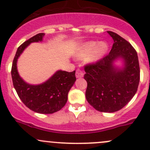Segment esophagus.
I'll list each match as a JSON object with an SVG mask.
<instances>
[{"label": "esophagus", "mask_w": 150, "mask_h": 150, "mask_svg": "<svg viewBox=\"0 0 150 150\" xmlns=\"http://www.w3.org/2000/svg\"><path fill=\"white\" fill-rule=\"evenodd\" d=\"M75 75H76V78H81L83 77V72L81 70V69H78L76 70V73H75Z\"/></svg>", "instance_id": "1"}]
</instances>
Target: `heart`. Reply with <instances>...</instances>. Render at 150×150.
<instances>
[{
    "instance_id": "obj_1",
    "label": "heart",
    "mask_w": 150,
    "mask_h": 150,
    "mask_svg": "<svg viewBox=\"0 0 150 150\" xmlns=\"http://www.w3.org/2000/svg\"><path fill=\"white\" fill-rule=\"evenodd\" d=\"M109 46L107 42L88 41L81 45L75 52L78 59L86 57V62L88 64H96L99 62L108 51Z\"/></svg>"
}]
</instances>
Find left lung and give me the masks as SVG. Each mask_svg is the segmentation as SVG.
Masks as SVG:
<instances>
[{"instance_id":"obj_1","label":"left lung","mask_w":150,"mask_h":150,"mask_svg":"<svg viewBox=\"0 0 150 150\" xmlns=\"http://www.w3.org/2000/svg\"><path fill=\"white\" fill-rule=\"evenodd\" d=\"M107 33L114 41L110 54L99 62L85 67L86 97L98 111L115 112L125 107L137 93L140 69L133 46L117 33ZM118 61L121 66L115 64Z\"/></svg>"}]
</instances>
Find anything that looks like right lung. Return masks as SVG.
<instances>
[{
  "label": "right lung",
  "instance_id": "right-lung-1",
  "mask_svg": "<svg viewBox=\"0 0 150 150\" xmlns=\"http://www.w3.org/2000/svg\"><path fill=\"white\" fill-rule=\"evenodd\" d=\"M45 33H39L18 48L11 68L13 85L18 96L29 109L40 114H52L61 110L67 102L69 90L75 81V70L68 72L59 69L47 81L30 84L23 80L17 69V61L25 49L32 43L43 41Z\"/></svg>",
  "mask_w": 150,
  "mask_h": 150
}]
</instances>
